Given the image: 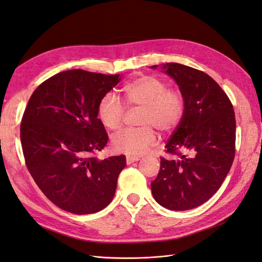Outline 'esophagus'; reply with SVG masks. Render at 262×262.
I'll return each mask as SVG.
<instances>
[{
    "label": "esophagus",
    "instance_id": "34e87169",
    "mask_svg": "<svg viewBox=\"0 0 262 262\" xmlns=\"http://www.w3.org/2000/svg\"><path fill=\"white\" fill-rule=\"evenodd\" d=\"M140 160V157L138 156H132V155H126V164L130 165L134 162H138Z\"/></svg>",
    "mask_w": 262,
    "mask_h": 262
}]
</instances>
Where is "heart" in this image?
Wrapping results in <instances>:
<instances>
[{"mask_svg":"<svg viewBox=\"0 0 262 262\" xmlns=\"http://www.w3.org/2000/svg\"><path fill=\"white\" fill-rule=\"evenodd\" d=\"M123 98L128 107H140V128L124 129L113 137L112 144L117 152L141 155L155 143V131L162 134L171 132L185 114V97L162 78L142 75L122 87ZM125 109L113 93H107L98 102L97 114L107 129H120Z\"/></svg>","mask_w":262,"mask_h":262,"instance_id":"b5f03b06","label":"heart"}]
</instances>
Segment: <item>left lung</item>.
<instances>
[{"label": "left lung", "instance_id": "left-lung-1", "mask_svg": "<svg viewBox=\"0 0 262 262\" xmlns=\"http://www.w3.org/2000/svg\"><path fill=\"white\" fill-rule=\"evenodd\" d=\"M162 69L178 84L186 106L165 146L172 157H161L160 172L150 188L162 207L186 211L207 202L231 169L235 113L225 92L207 73L179 63H166Z\"/></svg>", "mask_w": 262, "mask_h": 262}]
</instances>
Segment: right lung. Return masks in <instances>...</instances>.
Instances as JSON below:
<instances>
[{
  "label": "right lung",
  "mask_w": 262,
  "mask_h": 262,
  "mask_svg": "<svg viewBox=\"0 0 262 262\" xmlns=\"http://www.w3.org/2000/svg\"><path fill=\"white\" fill-rule=\"evenodd\" d=\"M119 81V74L64 71L39 85L24 112L27 168L43 194L67 212L96 213L114 199L125 156L100 161L95 153L108 142L98 102Z\"/></svg>",
  "instance_id": "1"
}]
</instances>
